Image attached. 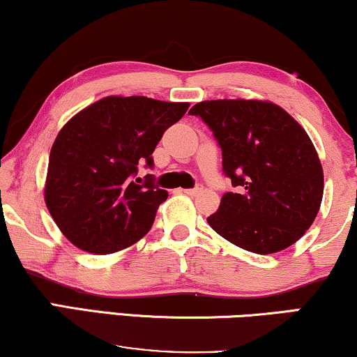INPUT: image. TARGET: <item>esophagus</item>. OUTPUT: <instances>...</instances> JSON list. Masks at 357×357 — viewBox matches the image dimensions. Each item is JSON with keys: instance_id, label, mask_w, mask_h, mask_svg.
Returning a JSON list of instances; mask_svg holds the SVG:
<instances>
[{"instance_id": "1", "label": "esophagus", "mask_w": 357, "mask_h": 357, "mask_svg": "<svg viewBox=\"0 0 357 357\" xmlns=\"http://www.w3.org/2000/svg\"><path fill=\"white\" fill-rule=\"evenodd\" d=\"M202 190H204V188L199 184V185H195V188H192V189H184L183 192L188 194V195H197V194L202 192Z\"/></svg>"}]
</instances>
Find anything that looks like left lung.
<instances>
[{"instance_id":"obj_1","label":"left lung","mask_w":357,"mask_h":357,"mask_svg":"<svg viewBox=\"0 0 357 357\" xmlns=\"http://www.w3.org/2000/svg\"><path fill=\"white\" fill-rule=\"evenodd\" d=\"M213 132L225 192L207 222L241 249L273 254L303 238L317 217L324 172L312 140L283 108L260 100H210L190 108Z\"/></svg>"}]
</instances>
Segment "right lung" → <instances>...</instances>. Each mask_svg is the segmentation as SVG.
<instances>
[{"instance_id": "obj_1", "label": "right lung", "mask_w": 357, "mask_h": 357, "mask_svg": "<svg viewBox=\"0 0 357 357\" xmlns=\"http://www.w3.org/2000/svg\"><path fill=\"white\" fill-rule=\"evenodd\" d=\"M189 103L107 97L69 119L50 152L45 202L61 233L92 254L126 249L152 228L168 192L153 174L137 184L139 163L153 168V150Z\"/></svg>"}]
</instances>
